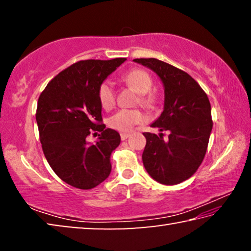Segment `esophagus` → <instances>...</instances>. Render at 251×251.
Wrapping results in <instances>:
<instances>
[{
    "label": "esophagus",
    "instance_id": "1",
    "mask_svg": "<svg viewBox=\"0 0 251 251\" xmlns=\"http://www.w3.org/2000/svg\"><path fill=\"white\" fill-rule=\"evenodd\" d=\"M128 137H129V134L128 133H121L122 141H125V139H127Z\"/></svg>",
    "mask_w": 251,
    "mask_h": 251
}]
</instances>
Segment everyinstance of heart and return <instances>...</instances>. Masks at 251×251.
Returning a JSON list of instances; mask_svg holds the SVG:
<instances>
[{"label":"heart","instance_id":"1","mask_svg":"<svg viewBox=\"0 0 251 251\" xmlns=\"http://www.w3.org/2000/svg\"><path fill=\"white\" fill-rule=\"evenodd\" d=\"M123 80L139 93V100L144 107L152 108L157 104L158 97L156 92L151 91L152 79L146 71L142 69H133L123 75ZM97 99L101 107L110 109L114 107L116 100L115 90L112 82L104 80L97 88ZM146 121V116L141 109H121L109 117L108 126L120 131H130L136 125Z\"/></svg>","mask_w":251,"mask_h":251}]
</instances>
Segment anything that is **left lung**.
Returning <instances> with one entry per match:
<instances>
[{"mask_svg":"<svg viewBox=\"0 0 251 251\" xmlns=\"http://www.w3.org/2000/svg\"><path fill=\"white\" fill-rule=\"evenodd\" d=\"M159 76L165 88L164 110L152 123L163 134L144 133V167L163 185H176L192 177L202 163L209 142L212 120L208 96L192 76L157 58H135Z\"/></svg>","mask_w":251,"mask_h":251,"instance_id":"left-lung-1","label":"left lung"}]
</instances>
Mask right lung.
<instances>
[{
	"instance_id": "right-lung-1",
	"label": "right lung",
	"mask_w": 251,
	"mask_h": 251,
	"mask_svg": "<svg viewBox=\"0 0 251 251\" xmlns=\"http://www.w3.org/2000/svg\"><path fill=\"white\" fill-rule=\"evenodd\" d=\"M126 58L85 59L58 73L37 101L36 122L45 158L66 184L92 189L112 171L110 154L120 145L116 130L106 128L97 88ZM100 132L95 144L86 142Z\"/></svg>"
}]
</instances>
